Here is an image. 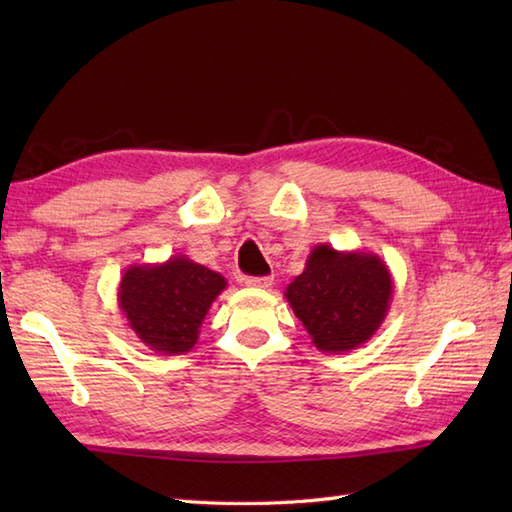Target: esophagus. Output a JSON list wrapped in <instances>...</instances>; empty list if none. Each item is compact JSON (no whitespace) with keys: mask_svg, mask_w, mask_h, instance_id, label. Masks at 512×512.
Instances as JSON below:
<instances>
[{"mask_svg":"<svg viewBox=\"0 0 512 512\" xmlns=\"http://www.w3.org/2000/svg\"><path fill=\"white\" fill-rule=\"evenodd\" d=\"M244 284L248 288H270L273 286V277H246Z\"/></svg>","mask_w":512,"mask_h":512,"instance_id":"esophagus-1","label":"esophagus"}]
</instances>
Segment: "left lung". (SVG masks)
<instances>
[{"label": "left lung", "mask_w": 512, "mask_h": 512, "mask_svg": "<svg viewBox=\"0 0 512 512\" xmlns=\"http://www.w3.org/2000/svg\"><path fill=\"white\" fill-rule=\"evenodd\" d=\"M394 279L387 264L365 250L319 244L284 297L321 352L343 354L367 343L389 312Z\"/></svg>", "instance_id": "1"}]
</instances>
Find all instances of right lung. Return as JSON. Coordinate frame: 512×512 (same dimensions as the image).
I'll return each mask as SVG.
<instances>
[{"label":"right lung","instance_id":"add662e5","mask_svg":"<svg viewBox=\"0 0 512 512\" xmlns=\"http://www.w3.org/2000/svg\"><path fill=\"white\" fill-rule=\"evenodd\" d=\"M226 279L187 255L162 264H132L118 284V308L129 330L156 354H187Z\"/></svg>","mask_w":512,"mask_h":512}]
</instances>
